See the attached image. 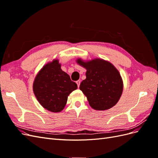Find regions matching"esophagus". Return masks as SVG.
Instances as JSON below:
<instances>
[{"label": "esophagus", "instance_id": "34e87169", "mask_svg": "<svg viewBox=\"0 0 158 158\" xmlns=\"http://www.w3.org/2000/svg\"><path fill=\"white\" fill-rule=\"evenodd\" d=\"M76 84H77V85H78V87L79 88V86H80V80L76 81Z\"/></svg>", "mask_w": 158, "mask_h": 158}]
</instances>
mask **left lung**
<instances>
[{
    "label": "left lung",
    "mask_w": 158,
    "mask_h": 158,
    "mask_svg": "<svg viewBox=\"0 0 158 158\" xmlns=\"http://www.w3.org/2000/svg\"><path fill=\"white\" fill-rule=\"evenodd\" d=\"M76 62L87 70L86 78L81 82L80 89L87 97L89 106L100 111L115 106L123 90L122 78L117 69L101 59L87 62L78 59Z\"/></svg>",
    "instance_id": "8db88e82"
}]
</instances>
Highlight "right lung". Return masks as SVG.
Wrapping results in <instances>:
<instances>
[{"mask_svg":"<svg viewBox=\"0 0 158 158\" xmlns=\"http://www.w3.org/2000/svg\"><path fill=\"white\" fill-rule=\"evenodd\" d=\"M77 88L69 75L62 70L57 59L44 66L33 84L37 101L45 109L55 113L64 109L69 94Z\"/></svg>","mask_w":158,"mask_h":158,"instance_id":"add662e5","label":"right lung"}]
</instances>
